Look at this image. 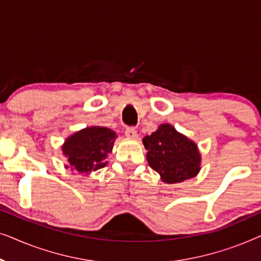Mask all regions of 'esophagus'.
<instances>
[{
  "label": "esophagus",
  "instance_id": "obj_1",
  "mask_svg": "<svg viewBox=\"0 0 261 261\" xmlns=\"http://www.w3.org/2000/svg\"><path fill=\"white\" fill-rule=\"evenodd\" d=\"M124 134H126V137L128 139H137L138 138V133L137 130H135V128H127L126 132H124Z\"/></svg>",
  "mask_w": 261,
  "mask_h": 261
}]
</instances>
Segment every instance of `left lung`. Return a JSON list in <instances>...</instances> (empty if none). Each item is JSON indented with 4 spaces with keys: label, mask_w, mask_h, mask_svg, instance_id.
<instances>
[{
    "label": "left lung",
    "mask_w": 261,
    "mask_h": 261,
    "mask_svg": "<svg viewBox=\"0 0 261 261\" xmlns=\"http://www.w3.org/2000/svg\"><path fill=\"white\" fill-rule=\"evenodd\" d=\"M147 149L148 165L166 184L190 179L201 171L202 155L195 141L170 123H163L151 135L142 139Z\"/></svg>",
    "instance_id": "8db88e82"
}]
</instances>
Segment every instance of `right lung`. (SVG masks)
<instances>
[{"instance_id":"1","label":"right lung","mask_w":261,"mask_h":261,"mask_svg":"<svg viewBox=\"0 0 261 261\" xmlns=\"http://www.w3.org/2000/svg\"><path fill=\"white\" fill-rule=\"evenodd\" d=\"M116 133L101 126L85 127L67 137L62 145L63 155L67 160L65 169L89 176L108 164Z\"/></svg>"}]
</instances>
